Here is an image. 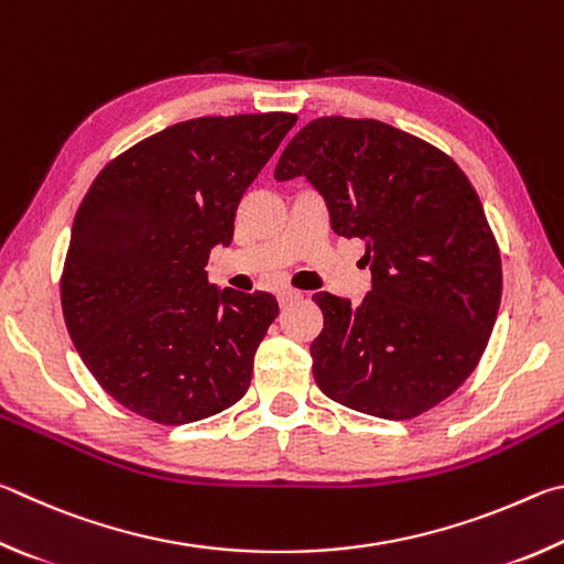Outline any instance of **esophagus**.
I'll return each mask as SVG.
<instances>
[{"mask_svg": "<svg viewBox=\"0 0 564 564\" xmlns=\"http://www.w3.org/2000/svg\"><path fill=\"white\" fill-rule=\"evenodd\" d=\"M276 300H280V307H290V304L302 300V292H297V290H280V292H276Z\"/></svg>", "mask_w": 564, "mask_h": 564, "instance_id": "1", "label": "esophagus"}]
</instances>
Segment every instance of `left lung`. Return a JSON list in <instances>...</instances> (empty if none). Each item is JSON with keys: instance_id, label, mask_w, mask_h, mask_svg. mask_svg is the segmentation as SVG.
Here are the masks:
<instances>
[{"instance_id": "8db88e82", "label": "left lung", "mask_w": 564, "mask_h": 564, "mask_svg": "<svg viewBox=\"0 0 564 564\" xmlns=\"http://www.w3.org/2000/svg\"><path fill=\"white\" fill-rule=\"evenodd\" d=\"M304 175L332 230L367 245L359 307L317 292L324 329L312 371L332 401L406 421L448 399L488 347L502 270L466 173L438 148L373 118L324 116L280 155L276 181Z\"/></svg>"}]
</instances>
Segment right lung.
Listing matches in <instances>:
<instances>
[{
	"instance_id": "right-lung-1",
	"label": "right lung",
	"mask_w": 564,
	"mask_h": 564,
	"mask_svg": "<svg viewBox=\"0 0 564 564\" xmlns=\"http://www.w3.org/2000/svg\"><path fill=\"white\" fill-rule=\"evenodd\" d=\"M294 113L175 123L108 163L78 205L62 274L66 329L106 393L181 426L245 397L280 307L207 282L215 245Z\"/></svg>"
}]
</instances>
